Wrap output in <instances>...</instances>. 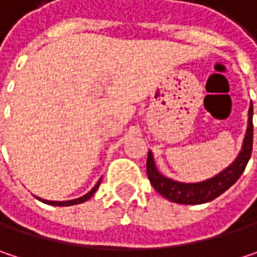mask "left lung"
<instances>
[{
    "mask_svg": "<svg viewBox=\"0 0 257 257\" xmlns=\"http://www.w3.org/2000/svg\"><path fill=\"white\" fill-rule=\"evenodd\" d=\"M251 149H253V104H250L248 107L247 131L242 140L241 150L231 165L226 167L223 171H220L217 176L198 183H183L170 179L162 173H159L152 152H149L147 156V176L155 190L171 202L184 204V205L205 204L220 196L241 177L251 156Z\"/></svg>",
    "mask_w": 257,
    "mask_h": 257,
    "instance_id": "obj_1",
    "label": "left lung"
}]
</instances>
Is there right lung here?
<instances>
[{"label": "right lung", "instance_id": "obj_1", "mask_svg": "<svg viewBox=\"0 0 257 257\" xmlns=\"http://www.w3.org/2000/svg\"><path fill=\"white\" fill-rule=\"evenodd\" d=\"M99 183H101V180L92 187V190H89L86 195H83V196H80V198H76V199H70V201H49V199H43V198H40V196H37V199L41 201V202H44V204H47V205H55V207H70V205H76V204H81V202L90 199V198L93 196V193L98 190Z\"/></svg>", "mask_w": 257, "mask_h": 257}]
</instances>
